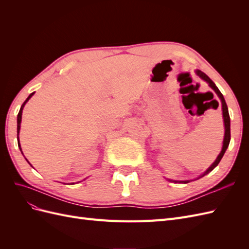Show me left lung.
<instances>
[{"instance_id": "left-lung-1", "label": "left lung", "mask_w": 249, "mask_h": 249, "mask_svg": "<svg viewBox=\"0 0 249 249\" xmlns=\"http://www.w3.org/2000/svg\"><path fill=\"white\" fill-rule=\"evenodd\" d=\"M196 73L198 74V76H199L202 80H205L206 82H208L210 87L214 90V91L216 92V94H217L218 96H219V99H220V101H221V105H222V114H223L224 126H225V133H224V139H223V145H222L221 152H220L219 156L217 157V159L215 160V162H214L212 165H211V167H209V169H208L205 173H203V175H201V176L198 178H202V177H205L206 175H208L209 172L212 171V170L217 166V165L219 164L220 160L222 159V157H223V155H224V153H225V150H227V148L229 147L230 140H231V119H230V114H229V110H228L227 103H225V100H224V97H223L222 93L220 92V90L217 88V86L215 85V83H214L212 80H211L205 72H202L201 71H196ZM170 182L187 184V183H189L190 180H170Z\"/></svg>"}]
</instances>
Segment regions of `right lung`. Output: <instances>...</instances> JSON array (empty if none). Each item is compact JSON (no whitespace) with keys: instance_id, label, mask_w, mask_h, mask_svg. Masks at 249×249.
<instances>
[{"instance_id":"obj_1","label":"right lung","mask_w":249,"mask_h":249,"mask_svg":"<svg viewBox=\"0 0 249 249\" xmlns=\"http://www.w3.org/2000/svg\"><path fill=\"white\" fill-rule=\"evenodd\" d=\"M34 94V92H32L31 94H30L29 96H28V99L24 102V104L21 105V107H20V110H19V112H18V147L20 148V145H19V139H18V133H19V129H20V122H21V113H22V109H24V107H25V105H26V103L31 99V96ZM20 150H21V148H20ZM27 160V159H26ZM28 161V160H27Z\"/></svg>"}]
</instances>
